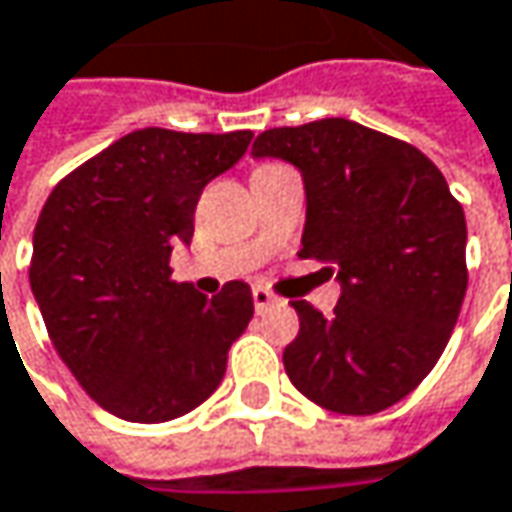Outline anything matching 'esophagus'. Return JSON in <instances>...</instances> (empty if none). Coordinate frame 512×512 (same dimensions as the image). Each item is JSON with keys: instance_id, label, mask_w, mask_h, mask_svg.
<instances>
[{"instance_id": "34e87169", "label": "esophagus", "mask_w": 512, "mask_h": 512, "mask_svg": "<svg viewBox=\"0 0 512 512\" xmlns=\"http://www.w3.org/2000/svg\"><path fill=\"white\" fill-rule=\"evenodd\" d=\"M280 300L271 294V291H265V288H253V306H256V312H268L271 306H277Z\"/></svg>"}]
</instances>
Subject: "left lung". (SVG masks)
<instances>
[{"instance_id":"obj_1","label":"left lung","mask_w":512,"mask_h":512,"mask_svg":"<svg viewBox=\"0 0 512 512\" xmlns=\"http://www.w3.org/2000/svg\"><path fill=\"white\" fill-rule=\"evenodd\" d=\"M253 159L300 170V256L342 288L330 318L291 300L300 333L283 353L288 380L345 416L398 404L442 356L466 297L463 206L424 153L345 117L268 129Z\"/></svg>"}]
</instances>
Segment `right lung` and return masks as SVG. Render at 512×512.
I'll return each instance as SVG.
<instances>
[{
	"mask_svg": "<svg viewBox=\"0 0 512 512\" xmlns=\"http://www.w3.org/2000/svg\"><path fill=\"white\" fill-rule=\"evenodd\" d=\"M253 132L138 129L49 194L29 268L49 339L111 416L161 424L200 407L253 318L241 280L206 297L170 280L191 244L203 188L247 153Z\"/></svg>",
	"mask_w": 512,
	"mask_h": 512,
	"instance_id": "add662e5",
	"label": "right lung"
}]
</instances>
